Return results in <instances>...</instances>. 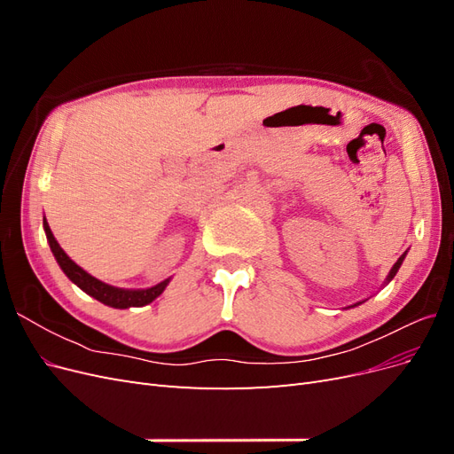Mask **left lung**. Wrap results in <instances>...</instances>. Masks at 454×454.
Masks as SVG:
<instances>
[{
    "label": "left lung",
    "instance_id": "8db88e82",
    "mask_svg": "<svg viewBox=\"0 0 454 454\" xmlns=\"http://www.w3.org/2000/svg\"><path fill=\"white\" fill-rule=\"evenodd\" d=\"M405 254H407V252H405ZM405 254H403L400 259H397L395 263H394V267L390 269V274H388V277H387V284H388V282H390V280L395 277V272L400 270V267H402V263H403V259H405ZM356 305H360V303H356ZM356 305H354V307H356Z\"/></svg>",
    "mask_w": 454,
    "mask_h": 454
}]
</instances>
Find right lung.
Returning <instances> with one entry per match:
<instances>
[{
  "mask_svg": "<svg viewBox=\"0 0 454 454\" xmlns=\"http://www.w3.org/2000/svg\"><path fill=\"white\" fill-rule=\"evenodd\" d=\"M43 227H45V235L51 246V252L57 259V263L60 265V269L64 270V274L67 278H70L77 287H81L85 294H89L90 297H94L96 301H100V303L107 305V307H114V309H130V307H144L149 305L151 301H155L162 292L164 287L168 286L170 278L159 282L153 287H147V290H125V287H115V286H109L98 278L90 277L87 270L81 269L77 263L67 257V254L60 248V244L54 239L52 231L47 223V219H43Z\"/></svg>",
  "mask_w": 454,
  "mask_h": 454,
  "instance_id": "add662e5",
  "label": "right lung"
}]
</instances>
